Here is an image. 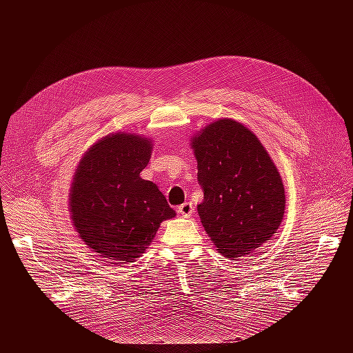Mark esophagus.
I'll return each instance as SVG.
<instances>
[{
  "mask_svg": "<svg viewBox=\"0 0 353 353\" xmlns=\"http://www.w3.org/2000/svg\"><path fill=\"white\" fill-rule=\"evenodd\" d=\"M193 210H194V208H193L192 203H189V201L183 203V205H180L179 209H177L179 214H181L183 217H190L193 214Z\"/></svg>",
  "mask_w": 353,
  "mask_h": 353,
  "instance_id": "esophagus-1",
  "label": "esophagus"
}]
</instances>
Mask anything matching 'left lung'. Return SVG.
I'll list each match as a JSON object with an SVG mask.
<instances>
[{
    "instance_id": "8db88e82",
    "label": "left lung",
    "mask_w": 353,
    "mask_h": 353,
    "mask_svg": "<svg viewBox=\"0 0 353 353\" xmlns=\"http://www.w3.org/2000/svg\"><path fill=\"white\" fill-rule=\"evenodd\" d=\"M203 201L201 225L229 259L250 254L279 229L285 214L282 177L263 144L242 123L221 119L192 139Z\"/></svg>"
}]
</instances>
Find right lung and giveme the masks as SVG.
I'll return each instance as SVG.
<instances>
[{
    "instance_id": "obj_1",
    "label": "right lung",
    "mask_w": 353,
    "mask_h": 353,
    "mask_svg": "<svg viewBox=\"0 0 353 353\" xmlns=\"http://www.w3.org/2000/svg\"><path fill=\"white\" fill-rule=\"evenodd\" d=\"M150 139L114 133L88 148L70 189L72 225L83 242L111 265L134 262L163 220L176 212L157 184L140 177L152 157Z\"/></svg>"
}]
</instances>
